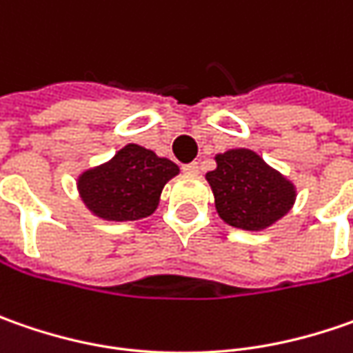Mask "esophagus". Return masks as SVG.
<instances>
[{
	"label": "esophagus",
	"mask_w": 353,
	"mask_h": 353,
	"mask_svg": "<svg viewBox=\"0 0 353 353\" xmlns=\"http://www.w3.org/2000/svg\"><path fill=\"white\" fill-rule=\"evenodd\" d=\"M183 170L186 174H198V163H188V165H183Z\"/></svg>",
	"instance_id": "34e87169"
}]
</instances>
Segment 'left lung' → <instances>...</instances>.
<instances>
[{"label":"left lung","instance_id":"1","mask_svg":"<svg viewBox=\"0 0 353 353\" xmlns=\"http://www.w3.org/2000/svg\"><path fill=\"white\" fill-rule=\"evenodd\" d=\"M218 167L206 174L216 210L225 224L263 230L291 210L294 186L250 149H232L216 157Z\"/></svg>","mask_w":353,"mask_h":353}]
</instances>
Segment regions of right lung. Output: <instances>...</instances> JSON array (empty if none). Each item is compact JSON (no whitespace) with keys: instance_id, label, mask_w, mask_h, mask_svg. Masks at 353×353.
Segmentation results:
<instances>
[{"instance_id":"obj_1","label":"right lung","mask_w":353,"mask_h":353,"mask_svg":"<svg viewBox=\"0 0 353 353\" xmlns=\"http://www.w3.org/2000/svg\"><path fill=\"white\" fill-rule=\"evenodd\" d=\"M179 167L135 143L125 145L116 157L78 179L84 204L103 220L131 222L155 212L163 186Z\"/></svg>"}]
</instances>
